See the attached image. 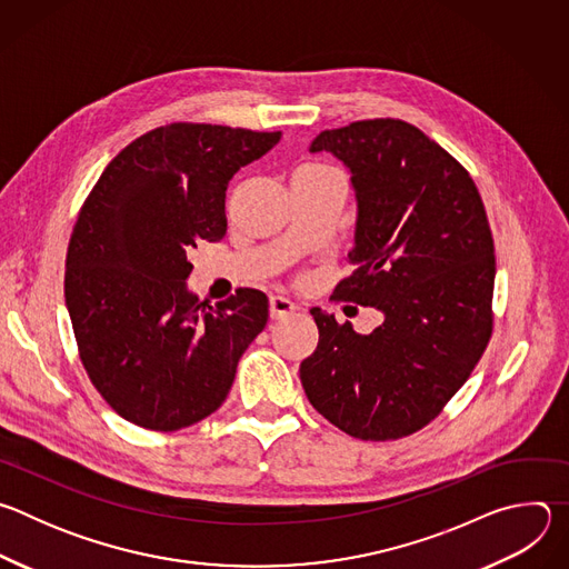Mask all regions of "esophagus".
Listing matches in <instances>:
<instances>
[{
	"label": "esophagus",
	"instance_id": "1",
	"mask_svg": "<svg viewBox=\"0 0 569 569\" xmlns=\"http://www.w3.org/2000/svg\"><path fill=\"white\" fill-rule=\"evenodd\" d=\"M295 310H297V306H295L290 299L279 297V295H272V297H270V317H272V319H286V317H290Z\"/></svg>",
	"mask_w": 569,
	"mask_h": 569
}]
</instances>
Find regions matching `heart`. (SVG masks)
Listing matches in <instances>:
<instances>
[{
    "mask_svg": "<svg viewBox=\"0 0 569 569\" xmlns=\"http://www.w3.org/2000/svg\"><path fill=\"white\" fill-rule=\"evenodd\" d=\"M327 173H336V169L323 167V164H308L297 171V176H327Z\"/></svg>",
    "mask_w": 569,
    "mask_h": 569,
    "instance_id": "b5f03b06",
    "label": "heart"
}]
</instances>
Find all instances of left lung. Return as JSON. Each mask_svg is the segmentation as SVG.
Here are the masks:
<instances>
[{
    "instance_id": "8db88e82",
    "label": "left lung",
    "mask_w": 569,
    "mask_h": 569,
    "mask_svg": "<svg viewBox=\"0 0 569 569\" xmlns=\"http://www.w3.org/2000/svg\"><path fill=\"white\" fill-rule=\"evenodd\" d=\"M358 200L356 270L336 301L373 306L369 336L312 308L319 342L299 367L312 408L362 441L426 428L468 380L493 333L496 248L470 173L417 126L367 119L323 130Z\"/></svg>"
}]
</instances>
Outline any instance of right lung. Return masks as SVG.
I'll use <instances>...</instances> for the list:
<instances>
[{
    "label": "right lung",
    "instance_id": "obj_1",
    "mask_svg": "<svg viewBox=\"0 0 569 569\" xmlns=\"http://www.w3.org/2000/svg\"><path fill=\"white\" fill-rule=\"evenodd\" d=\"M281 132L171 123L128 143L80 207L64 303L83 367L126 421L176 432L227 398L268 297L238 288L207 306L187 288L189 252L227 231L229 180Z\"/></svg>",
    "mask_w": 569,
    "mask_h": 569
}]
</instances>
